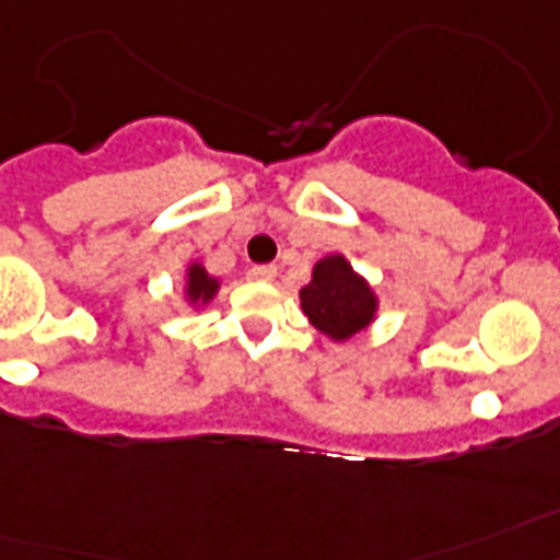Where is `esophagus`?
Masks as SVG:
<instances>
[{"mask_svg": "<svg viewBox=\"0 0 560 560\" xmlns=\"http://www.w3.org/2000/svg\"><path fill=\"white\" fill-rule=\"evenodd\" d=\"M252 277L254 280H262V283H271L277 277V266H254Z\"/></svg>", "mask_w": 560, "mask_h": 560, "instance_id": "obj_1", "label": "esophagus"}]
</instances>
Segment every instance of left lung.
Masks as SVG:
<instances>
[{
    "label": "left lung",
    "instance_id": "1",
    "mask_svg": "<svg viewBox=\"0 0 560 560\" xmlns=\"http://www.w3.org/2000/svg\"><path fill=\"white\" fill-rule=\"evenodd\" d=\"M300 308L331 343H349L372 326L381 298L346 254H326L314 262L312 280L300 289Z\"/></svg>",
    "mask_w": 560,
    "mask_h": 560
}]
</instances>
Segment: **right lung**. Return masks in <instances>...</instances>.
<instances>
[{
  "label": "right lung",
  "mask_w": 560,
  "mask_h": 560,
  "mask_svg": "<svg viewBox=\"0 0 560 560\" xmlns=\"http://www.w3.org/2000/svg\"><path fill=\"white\" fill-rule=\"evenodd\" d=\"M220 285H223L220 277L211 275L200 260H191L186 266V275H183V300H186V306L194 308V312L206 308L217 298Z\"/></svg>",
  "instance_id": "add662e5"
}]
</instances>
